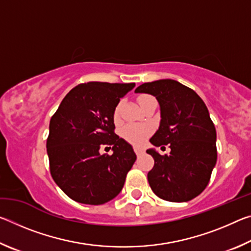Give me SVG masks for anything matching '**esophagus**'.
<instances>
[{"label":"esophagus","mask_w":251,"mask_h":251,"mask_svg":"<svg viewBox=\"0 0 251 251\" xmlns=\"http://www.w3.org/2000/svg\"><path fill=\"white\" fill-rule=\"evenodd\" d=\"M134 151H135V154H136V155L139 156V155L144 154V151H145V150H144V148H142V147L135 146V147H134Z\"/></svg>","instance_id":"esophagus-1"}]
</instances>
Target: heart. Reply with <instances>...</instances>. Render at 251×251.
Segmentation results:
<instances>
[{
  "mask_svg": "<svg viewBox=\"0 0 251 251\" xmlns=\"http://www.w3.org/2000/svg\"><path fill=\"white\" fill-rule=\"evenodd\" d=\"M151 96L144 95L138 99L139 104H142L144 100L151 99ZM121 114V103L116 105L115 109H114V120L118 121ZM151 127L146 124H136V123H130V124H127L124 126V128L122 129V136L124 137L127 142L131 144H135V145H139L142 144L145 139L151 135Z\"/></svg>",
  "mask_w": 251,
  "mask_h": 251,
  "instance_id": "1",
  "label": "heart"
}]
</instances>
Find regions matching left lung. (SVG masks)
I'll list each match as a JSON object with an SVG mask.
<instances>
[{
  "label": "left lung",
  "instance_id": "1",
  "mask_svg": "<svg viewBox=\"0 0 251 251\" xmlns=\"http://www.w3.org/2000/svg\"><path fill=\"white\" fill-rule=\"evenodd\" d=\"M136 93L154 95L160 105V125L151 138L171 152L146 151L155 160L148 182L156 196L167 201H192L203 192L217 160L216 128L207 106L192 88L174 79L144 83Z\"/></svg>",
  "mask_w": 251,
  "mask_h": 251
}]
</instances>
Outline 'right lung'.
<instances>
[{"instance_id": "1", "label": "right lung", "mask_w": 251, "mask_h": 251, "mask_svg": "<svg viewBox=\"0 0 251 251\" xmlns=\"http://www.w3.org/2000/svg\"><path fill=\"white\" fill-rule=\"evenodd\" d=\"M134 86L135 83L79 84L50 118L46 141L50 172L73 201L101 205L121 193L136 155L114 131L113 114L122 97ZM103 146H113V154H100Z\"/></svg>"}]
</instances>
